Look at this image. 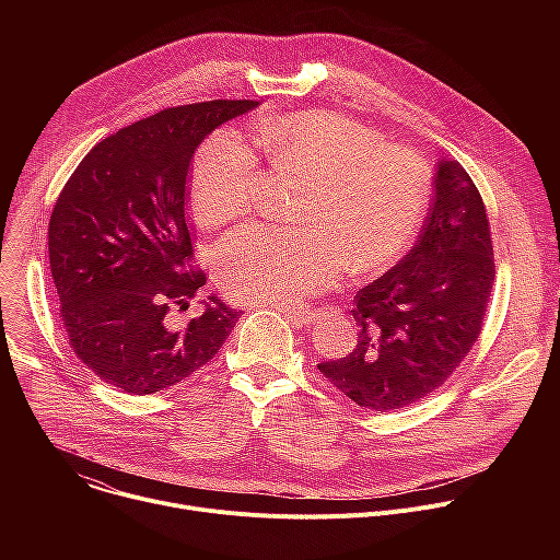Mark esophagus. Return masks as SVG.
Masks as SVG:
<instances>
[{
  "label": "esophagus",
  "mask_w": 560,
  "mask_h": 560,
  "mask_svg": "<svg viewBox=\"0 0 560 560\" xmlns=\"http://www.w3.org/2000/svg\"><path fill=\"white\" fill-rule=\"evenodd\" d=\"M279 310L290 318V322H294V324H310L312 318H314V310L312 307H281L279 305Z\"/></svg>",
  "instance_id": "34e87169"
}]
</instances>
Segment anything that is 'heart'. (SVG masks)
<instances>
[{"instance_id":"heart-1","label":"heart","mask_w":560,"mask_h":560,"mask_svg":"<svg viewBox=\"0 0 560 560\" xmlns=\"http://www.w3.org/2000/svg\"><path fill=\"white\" fill-rule=\"evenodd\" d=\"M255 148L275 173L305 179L294 228L246 225L214 253V270L238 301L294 305L332 285L341 266L376 277L406 255L423 223L430 175L408 148L330 113L266 119ZM253 148L230 130L212 132L192 164V208L206 225L244 217L257 195Z\"/></svg>"}]
</instances>
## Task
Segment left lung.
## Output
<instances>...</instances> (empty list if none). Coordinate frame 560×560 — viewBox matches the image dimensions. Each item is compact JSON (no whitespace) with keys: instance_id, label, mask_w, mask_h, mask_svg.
<instances>
[{"instance_id":"obj_1","label":"left lung","mask_w":560,"mask_h":560,"mask_svg":"<svg viewBox=\"0 0 560 560\" xmlns=\"http://www.w3.org/2000/svg\"><path fill=\"white\" fill-rule=\"evenodd\" d=\"M492 255L481 195L456 159H441L419 244L359 290L352 307L357 346L318 372L374 412L421 401L481 335L494 285Z\"/></svg>"}]
</instances>
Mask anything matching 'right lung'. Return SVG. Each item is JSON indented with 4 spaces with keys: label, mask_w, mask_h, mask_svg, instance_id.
I'll use <instances>...</instances> for the list:
<instances>
[{
    "label": "right lung",
    "mask_w": 560,
    "mask_h": 560,
    "mask_svg": "<svg viewBox=\"0 0 560 560\" xmlns=\"http://www.w3.org/2000/svg\"><path fill=\"white\" fill-rule=\"evenodd\" d=\"M259 102L168 108L100 141L63 186L48 223L50 275L77 359L126 394L168 389L201 370L238 312L201 296L186 221L190 159L221 124ZM198 299L200 312H176Z\"/></svg>",
    "instance_id": "right-lung-1"
}]
</instances>
